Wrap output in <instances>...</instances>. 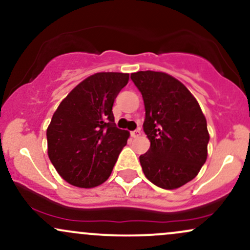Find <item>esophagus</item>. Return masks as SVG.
<instances>
[{
  "label": "esophagus",
  "mask_w": 250,
  "mask_h": 250,
  "mask_svg": "<svg viewBox=\"0 0 250 250\" xmlns=\"http://www.w3.org/2000/svg\"><path fill=\"white\" fill-rule=\"evenodd\" d=\"M140 135H141V130H140V129H135V130L131 131V136L135 137V139H136V137H139Z\"/></svg>",
  "instance_id": "34e87169"
}]
</instances>
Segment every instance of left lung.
<instances>
[{
	"label": "left lung",
	"instance_id": "8db88e82",
	"mask_svg": "<svg viewBox=\"0 0 250 250\" xmlns=\"http://www.w3.org/2000/svg\"><path fill=\"white\" fill-rule=\"evenodd\" d=\"M141 91L143 130L150 148L140 156L146 177L157 187L176 189L199 174L207 160V121L196 99L179 80L161 71L130 75Z\"/></svg>",
	"mask_w": 250,
	"mask_h": 250
}]
</instances>
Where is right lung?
<instances>
[{
  "instance_id": "add662e5",
  "label": "right lung",
  "mask_w": 250,
  "mask_h": 250,
  "mask_svg": "<svg viewBox=\"0 0 250 250\" xmlns=\"http://www.w3.org/2000/svg\"><path fill=\"white\" fill-rule=\"evenodd\" d=\"M129 74L96 73L68 94L47 129L48 156L63 180L80 188L107 181L129 131L116 127L113 104Z\"/></svg>"
}]
</instances>
